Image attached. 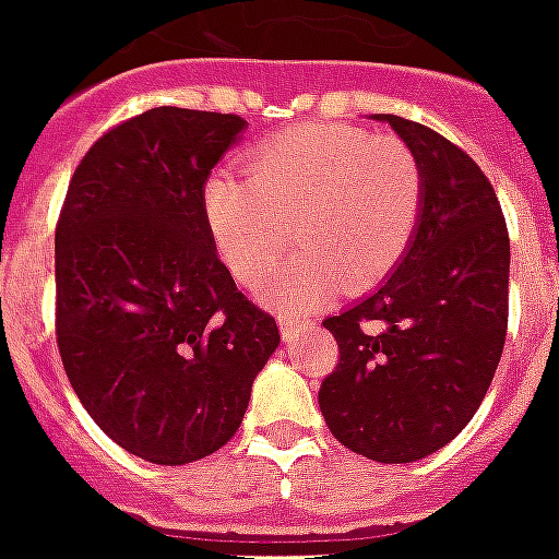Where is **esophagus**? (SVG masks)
I'll list each match as a JSON object with an SVG mask.
<instances>
[{
  "label": "esophagus",
  "instance_id": "1",
  "mask_svg": "<svg viewBox=\"0 0 559 559\" xmlns=\"http://www.w3.org/2000/svg\"><path fill=\"white\" fill-rule=\"evenodd\" d=\"M278 325H281V337H284V341H293V337H299L301 320H296V317H281Z\"/></svg>",
  "mask_w": 559,
  "mask_h": 559
}]
</instances>
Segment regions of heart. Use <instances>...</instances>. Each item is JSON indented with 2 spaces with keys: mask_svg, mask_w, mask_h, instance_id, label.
<instances>
[{
  "mask_svg": "<svg viewBox=\"0 0 559 559\" xmlns=\"http://www.w3.org/2000/svg\"><path fill=\"white\" fill-rule=\"evenodd\" d=\"M248 180L210 177L204 216L218 254L258 287L293 242L299 254L263 287L272 305L299 311L334 281L364 290L406 258L427 201L417 153L396 135L349 123H305L246 156Z\"/></svg>",
  "mask_w": 559,
  "mask_h": 559,
  "instance_id": "b5f03b06",
  "label": "heart"
}]
</instances>
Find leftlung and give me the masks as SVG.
I'll list each match as a JSON object with an SVG mask.
<instances>
[{
    "instance_id": "1",
    "label": "left lung",
    "mask_w": 559,
    "mask_h": 559,
    "mask_svg": "<svg viewBox=\"0 0 559 559\" xmlns=\"http://www.w3.org/2000/svg\"><path fill=\"white\" fill-rule=\"evenodd\" d=\"M379 121L424 165V218L391 278L322 320L341 358L320 412L343 448L400 465L453 441L489 391L510 317V234L489 177L459 144L400 115Z\"/></svg>"
}]
</instances>
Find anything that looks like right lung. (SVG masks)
<instances>
[{
	"mask_svg": "<svg viewBox=\"0 0 559 559\" xmlns=\"http://www.w3.org/2000/svg\"><path fill=\"white\" fill-rule=\"evenodd\" d=\"M246 121L159 106L111 127L70 177L56 225V341L106 436L156 465L227 444L275 353L272 313L237 290L204 183Z\"/></svg>",
	"mask_w": 559,
	"mask_h": 559,
	"instance_id": "1",
	"label": "right lung"
}]
</instances>
